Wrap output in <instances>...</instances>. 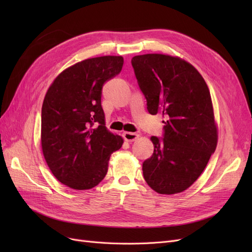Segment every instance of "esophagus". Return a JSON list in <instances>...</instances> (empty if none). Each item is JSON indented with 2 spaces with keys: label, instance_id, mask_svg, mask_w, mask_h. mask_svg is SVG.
<instances>
[{
  "label": "esophagus",
  "instance_id": "1",
  "mask_svg": "<svg viewBox=\"0 0 252 252\" xmlns=\"http://www.w3.org/2000/svg\"><path fill=\"white\" fill-rule=\"evenodd\" d=\"M123 136L126 142H133L136 139L140 138V135L138 133H134V132H129V131H125L123 133Z\"/></svg>",
  "mask_w": 252,
  "mask_h": 252
}]
</instances>
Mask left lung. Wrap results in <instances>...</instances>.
<instances>
[{
	"mask_svg": "<svg viewBox=\"0 0 252 252\" xmlns=\"http://www.w3.org/2000/svg\"><path fill=\"white\" fill-rule=\"evenodd\" d=\"M135 78L150 114L165 118L164 139L151 136L155 150L143 175L159 194H175L200 177L218 144V125L209 88L187 61L162 53L135 56Z\"/></svg>",
	"mask_w": 252,
	"mask_h": 252,
	"instance_id": "left-lung-1",
	"label": "left lung"
}]
</instances>
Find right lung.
I'll use <instances>...</instances> for the list:
<instances>
[{
  "instance_id": "add662e5",
  "label": "right lung",
  "mask_w": 252,
  "mask_h": 252,
  "mask_svg": "<svg viewBox=\"0 0 252 252\" xmlns=\"http://www.w3.org/2000/svg\"><path fill=\"white\" fill-rule=\"evenodd\" d=\"M121 56L86 59L53 80L42 106L41 146L56 179L75 190L95 187L124 143L105 125L102 87L122 70Z\"/></svg>"
}]
</instances>
